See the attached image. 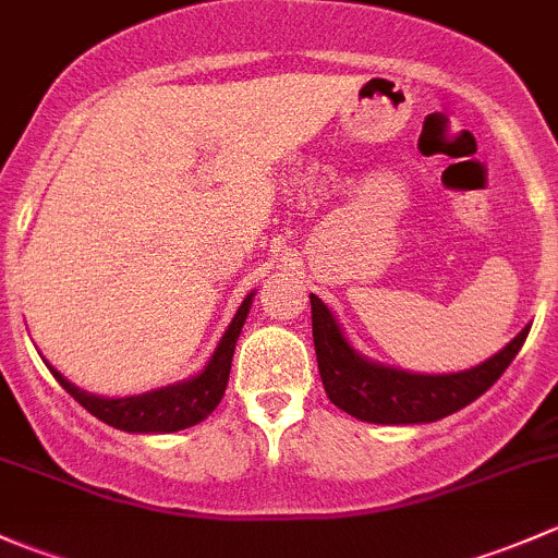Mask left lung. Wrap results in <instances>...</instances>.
Instances as JSON below:
<instances>
[{
  "label": "left lung",
  "instance_id": "8db88e82",
  "mask_svg": "<svg viewBox=\"0 0 558 558\" xmlns=\"http://www.w3.org/2000/svg\"><path fill=\"white\" fill-rule=\"evenodd\" d=\"M311 305L315 359L326 397L348 415L369 424H429L466 408L502 378L529 335V326H523L502 351L464 373L418 375L364 359L315 294Z\"/></svg>",
  "mask_w": 558,
  "mask_h": 558
}]
</instances>
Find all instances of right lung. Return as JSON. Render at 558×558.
<instances>
[{"label": "right lung", "mask_w": 558, "mask_h": 558, "mask_svg": "<svg viewBox=\"0 0 558 558\" xmlns=\"http://www.w3.org/2000/svg\"><path fill=\"white\" fill-rule=\"evenodd\" d=\"M251 300L253 294H247L243 305H240V311L234 313L232 324L223 331L221 342H218V348L213 351L205 369H202L199 375H194V378L183 380V384L156 388V391L137 393V397L107 399L70 384V380L61 373H56L50 364L48 369L53 373V378L59 380L66 393H72L88 413L97 415V418L105 421L107 426H116V429L121 432H140V435H167V432L189 429V426L205 421L207 415L218 408L223 391H227L234 345H238V337L240 331H243L247 313H251Z\"/></svg>", "instance_id": "obj_1"}]
</instances>
